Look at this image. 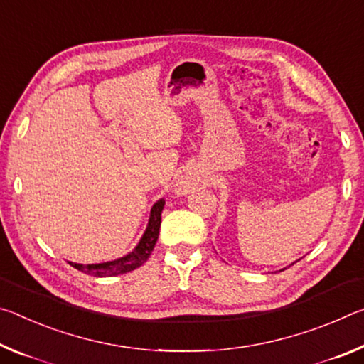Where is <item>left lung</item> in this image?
Listing matches in <instances>:
<instances>
[{
    "label": "left lung",
    "instance_id": "8db88e82",
    "mask_svg": "<svg viewBox=\"0 0 364 364\" xmlns=\"http://www.w3.org/2000/svg\"><path fill=\"white\" fill-rule=\"evenodd\" d=\"M284 269H285V267H284ZM284 269H281V271H284Z\"/></svg>",
    "mask_w": 364,
    "mask_h": 364
}]
</instances>
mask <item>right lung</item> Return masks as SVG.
I'll return each mask as SVG.
<instances>
[{
  "label": "right lung",
  "mask_w": 364,
  "mask_h": 364,
  "mask_svg": "<svg viewBox=\"0 0 364 364\" xmlns=\"http://www.w3.org/2000/svg\"><path fill=\"white\" fill-rule=\"evenodd\" d=\"M164 203L166 201L163 198H159L156 203L153 205L146 229L143 232L140 242L136 243V247L132 250V252H129L127 255H124L117 259L106 261V263L80 264V263H73V261H69V264L75 267V269H79L93 277H112V276L126 274L136 269V267H140L148 258H150L153 248L156 245L159 228H161V213L164 210Z\"/></svg>",
  "instance_id": "1"
}]
</instances>
